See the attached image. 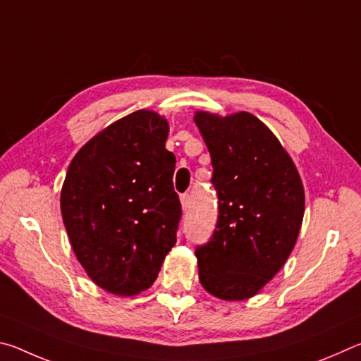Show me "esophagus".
I'll return each instance as SVG.
<instances>
[{
    "label": "esophagus",
    "instance_id": "34e87169",
    "mask_svg": "<svg viewBox=\"0 0 361 361\" xmlns=\"http://www.w3.org/2000/svg\"><path fill=\"white\" fill-rule=\"evenodd\" d=\"M180 200H181V209L183 210H189V207H191V195L189 194H183L181 197H180Z\"/></svg>",
    "mask_w": 361,
    "mask_h": 361
}]
</instances>
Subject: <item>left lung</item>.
<instances>
[{"mask_svg":"<svg viewBox=\"0 0 361 361\" xmlns=\"http://www.w3.org/2000/svg\"><path fill=\"white\" fill-rule=\"evenodd\" d=\"M212 156L218 221L195 248L199 280L224 301L255 296L295 248L304 216V188L288 152L247 111L194 116Z\"/></svg>","mask_w":361,"mask_h":361,"instance_id":"1","label":"left lung"}]
</instances>
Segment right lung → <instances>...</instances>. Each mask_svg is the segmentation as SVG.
<instances>
[{"label":"right lung","mask_w":361,"mask_h":361,"mask_svg":"<svg viewBox=\"0 0 361 361\" xmlns=\"http://www.w3.org/2000/svg\"><path fill=\"white\" fill-rule=\"evenodd\" d=\"M169 122L140 109L89 140L66 172L60 209L78 261L95 285L138 295L157 279L181 218Z\"/></svg>","instance_id":"obj_1"}]
</instances>
